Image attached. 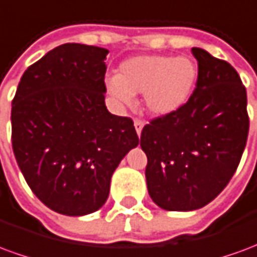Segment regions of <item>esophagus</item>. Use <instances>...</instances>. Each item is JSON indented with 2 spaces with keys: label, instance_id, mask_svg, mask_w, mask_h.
Masks as SVG:
<instances>
[{
  "label": "esophagus",
  "instance_id": "1",
  "mask_svg": "<svg viewBox=\"0 0 257 257\" xmlns=\"http://www.w3.org/2000/svg\"><path fill=\"white\" fill-rule=\"evenodd\" d=\"M134 125H135V129H136V134L140 136V134H142V129H143V126H145V122H143L142 119H138V118H136V119L134 121Z\"/></svg>",
  "mask_w": 257,
  "mask_h": 257
}]
</instances>
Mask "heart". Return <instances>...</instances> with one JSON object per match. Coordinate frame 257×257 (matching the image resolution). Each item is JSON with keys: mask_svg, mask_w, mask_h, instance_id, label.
<instances>
[{"mask_svg": "<svg viewBox=\"0 0 257 257\" xmlns=\"http://www.w3.org/2000/svg\"><path fill=\"white\" fill-rule=\"evenodd\" d=\"M197 66L186 56L139 55L126 59L118 75L106 79L108 93L121 104H132L135 95H145V106L153 115L178 111L193 93Z\"/></svg>", "mask_w": 257, "mask_h": 257, "instance_id": "obj_1", "label": "heart"}]
</instances>
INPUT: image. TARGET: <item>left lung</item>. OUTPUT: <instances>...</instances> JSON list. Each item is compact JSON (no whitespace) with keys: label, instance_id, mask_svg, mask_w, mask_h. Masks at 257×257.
<instances>
[{"label":"left lung","instance_id":"1","mask_svg":"<svg viewBox=\"0 0 257 257\" xmlns=\"http://www.w3.org/2000/svg\"><path fill=\"white\" fill-rule=\"evenodd\" d=\"M197 88L178 111L153 119L140 136L151 199L165 210L202 208L226 187L246 145V89L231 64L201 48Z\"/></svg>","mask_w":257,"mask_h":257}]
</instances>
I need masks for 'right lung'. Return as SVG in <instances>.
Instances as JSON below:
<instances>
[{"label": "right lung", "instance_id": "obj_1", "mask_svg": "<svg viewBox=\"0 0 257 257\" xmlns=\"http://www.w3.org/2000/svg\"><path fill=\"white\" fill-rule=\"evenodd\" d=\"M104 48L63 44L31 64L12 101V149L37 198L84 216L108 198L114 171L139 145L134 121L104 103Z\"/></svg>", "mask_w": 257, "mask_h": 257}]
</instances>
